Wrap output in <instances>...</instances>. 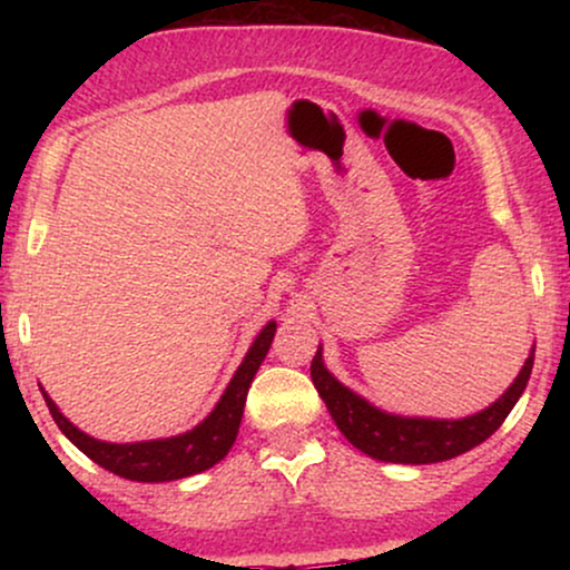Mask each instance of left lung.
<instances>
[{
	"instance_id": "8db88e82",
	"label": "left lung",
	"mask_w": 570,
	"mask_h": 570,
	"mask_svg": "<svg viewBox=\"0 0 570 570\" xmlns=\"http://www.w3.org/2000/svg\"><path fill=\"white\" fill-rule=\"evenodd\" d=\"M535 345L528 353L525 364L517 372L514 383L503 394L488 404L485 410L474 412L466 417H417V415H396L385 412L364 399L348 385H343L326 370L322 345L311 362V377L316 385L318 396L324 399L332 421L343 431V436L353 448L362 450L364 455L375 458L383 463H440L450 458L469 453L493 436L507 415L512 412L517 399L525 391L528 377L533 370Z\"/></svg>"
}]
</instances>
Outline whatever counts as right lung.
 <instances>
[{
    "instance_id": "add662e5",
    "label": "right lung",
    "mask_w": 570,
    "mask_h": 570,
    "mask_svg": "<svg viewBox=\"0 0 570 570\" xmlns=\"http://www.w3.org/2000/svg\"><path fill=\"white\" fill-rule=\"evenodd\" d=\"M273 335H276V322H267L254 343L248 345L244 362L238 364L235 375L227 383L225 394L214 404V410L195 429L185 434L166 436V440H144V442H104L96 436L85 434L58 410V404L42 389L45 402H48L50 415L58 423V429L67 434V440L82 450L90 461L104 466L107 472L126 476L134 482H171L185 480V476L200 474L219 463L230 453L235 436H238L240 417H244L246 394L257 375L259 364L265 362L271 351Z\"/></svg>"
}]
</instances>
